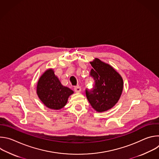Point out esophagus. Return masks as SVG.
Listing matches in <instances>:
<instances>
[{"instance_id":"34e87169","label":"esophagus","mask_w":159,"mask_h":159,"mask_svg":"<svg viewBox=\"0 0 159 159\" xmlns=\"http://www.w3.org/2000/svg\"><path fill=\"white\" fill-rule=\"evenodd\" d=\"M74 90L75 93H80V90H81V88L79 85H77V86H75L74 87Z\"/></svg>"}]
</instances>
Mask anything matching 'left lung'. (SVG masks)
Returning a JSON list of instances; mask_svg holds the SVG:
<instances>
[{
  "mask_svg": "<svg viewBox=\"0 0 159 159\" xmlns=\"http://www.w3.org/2000/svg\"><path fill=\"white\" fill-rule=\"evenodd\" d=\"M90 63L93 67L90 76L94 85L91 89H85L86 97L96 111H107L117 103L121 95L123 79L111 66L98 58Z\"/></svg>",
  "mask_w": 159,
  "mask_h": 159,
  "instance_id": "obj_1",
  "label": "left lung"
}]
</instances>
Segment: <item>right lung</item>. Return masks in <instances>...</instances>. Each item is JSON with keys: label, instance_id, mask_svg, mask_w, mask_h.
<instances>
[{"label": "right lung", "instance_id": "obj_1", "mask_svg": "<svg viewBox=\"0 0 159 159\" xmlns=\"http://www.w3.org/2000/svg\"><path fill=\"white\" fill-rule=\"evenodd\" d=\"M73 93L72 90L61 85L52 69L45 72L38 82L37 94L43 103L50 109H61Z\"/></svg>", "mask_w": 159, "mask_h": 159}]
</instances>
